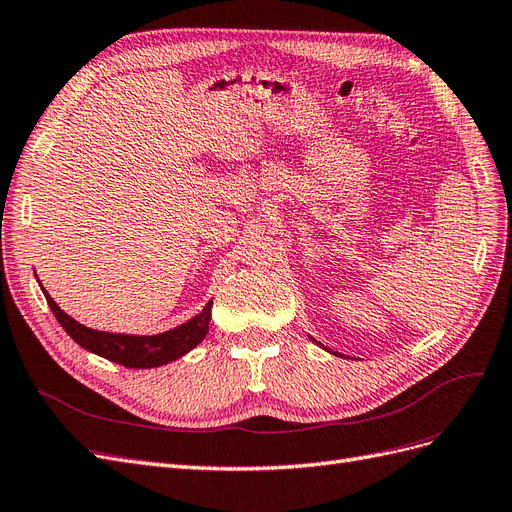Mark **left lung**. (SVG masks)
Segmentation results:
<instances>
[{
  "mask_svg": "<svg viewBox=\"0 0 512 512\" xmlns=\"http://www.w3.org/2000/svg\"><path fill=\"white\" fill-rule=\"evenodd\" d=\"M312 342H316V339H312ZM316 344L320 346V342H316ZM322 348H324V346H322ZM324 350H329V348H324ZM329 352H331V354H335V356H342V354H339V352H333V350H329Z\"/></svg>",
  "mask_w": 512,
  "mask_h": 512,
  "instance_id": "8db88e82",
  "label": "left lung"
}]
</instances>
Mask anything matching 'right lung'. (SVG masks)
<instances>
[{
    "instance_id": "obj_1",
    "label": "right lung",
    "mask_w": 512,
    "mask_h": 512,
    "mask_svg": "<svg viewBox=\"0 0 512 512\" xmlns=\"http://www.w3.org/2000/svg\"><path fill=\"white\" fill-rule=\"evenodd\" d=\"M40 284V280H38ZM44 292L46 303H49L51 312L55 314L57 322L64 327V331L74 339L76 344L83 346L85 350L94 352L102 359H108L113 363H119L130 369H149V367H160L170 361L179 359L185 352H190L203 342L209 322H211V305L209 301L203 312L194 316L192 320L179 324V327L158 333V335H126V333H106V331H94L85 327V324L76 322L70 318L64 309H61L51 294Z\"/></svg>"
}]
</instances>
